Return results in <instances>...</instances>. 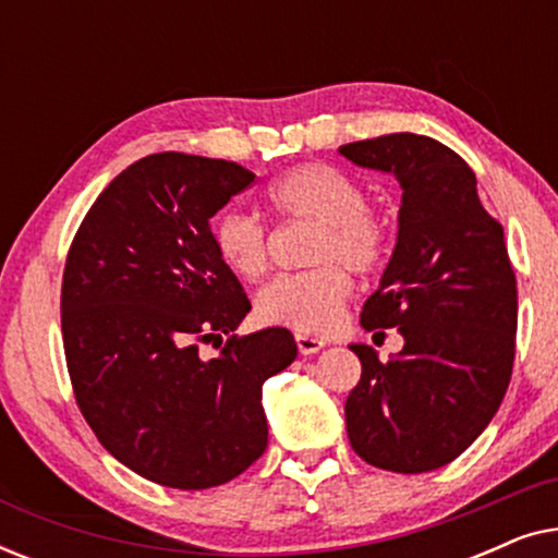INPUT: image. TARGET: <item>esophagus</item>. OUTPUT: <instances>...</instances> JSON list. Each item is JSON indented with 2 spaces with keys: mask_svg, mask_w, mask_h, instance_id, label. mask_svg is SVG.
<instances>
[{
  "mask_svg": "<svg viewBox=\"0 0 558 558\" xmlns=\"http://www.w3.org/2000/svg\"><path fill=\"white\" fill-rule=\"evenodd\" d=\"M294 340H296V348H300V353H302V355H315L317 350H323V348H325V340L315 338V335L296 332V335H294Z\"/></svg>",
  "mask_w": 558,
  "mask_h": 558,
  "instance_id": "obj_1",
  "label": "esophagus"
}]
</instances>
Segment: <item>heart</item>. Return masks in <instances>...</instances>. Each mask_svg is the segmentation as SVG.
Listing matches in <instances>:
<instances>
[{
    "label": "heart",
    "instance_id": "heart-1",
    "mask_svg": "<svg viewBox=\"0 0 558 558\" xmlns=\"http://www.w3.org/2000/svg\"><path fill=\"white\" fill-rule=\"evenodd\" d=\"M264 197L279 218L319 226L312 262L323 264L269 281L256 296V315L266 325L323 335L338 323L353 294L347 267L373 274L388 262L396 239L393 220L365 203L368 195L361 180L327 162L289 167L269 182ZM210 241L218 262L243 281L262 279L269 269V233L254 213H220L213 220Z\"/></svg>",
    "mask_w": 558,
    "mask_h": 558
}]
</instances>
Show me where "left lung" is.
<instances>
[{"mask_svg":"<svg viewBox=\"0 0 558 558\" xmlns=\"http://www.w3.org/2000/svg\"><path fill=\"white\" fill-rule=\"evenodd\" d=\"M340 155L401 182L399 241L363 304L365 330L399 327L403 350L363 373L345 401L350 447L373 468L416 475L475 441L508 391L518 289L502 226L483 208L470 165L422 134L342 144Z\"/></svg>","mask_w":558,"mask_h":558,"instance_id":"left-lung-1","label":"left lung"}]
</instances>
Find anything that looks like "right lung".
<instances>
[{
    "label": "right lung",
    "instance_id": "obj_1",
    "mask_svg": "<svg viewBox=\"0 0 558 558\" xmlns=\"http://www.w3.org/2000/svg\"><path fill=\"white\" fill-rule=\"evenodd\" d=\"M254 178L226 159L149 155L96 197L68 251L60 325L75 403L157 485L205 490L248 470L269 439L262 388L296 357L287 327L235 335L251 302L213 251L210 218ZM203 341L221 353L205 359Z\"/></svg>",
    "mask_w": 558,
    "mask_h": 558
}]
</instances>
